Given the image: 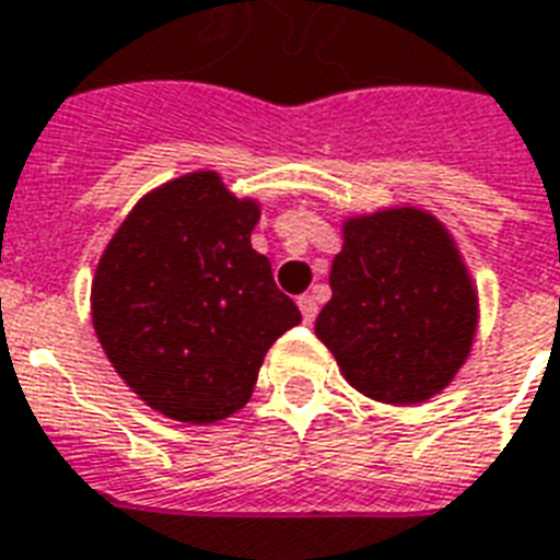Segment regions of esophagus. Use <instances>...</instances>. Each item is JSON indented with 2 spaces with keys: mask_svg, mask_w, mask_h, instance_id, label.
<instances>
[{
  "mask_svg": "<svg viewBox=\"0 0 560 560\" xmlns=\"http://www.w3.org/2000/svg\"><path fill=\"white\" fill-rule=\"evenodd\" d=\"M298 306H301V312H303V320H306V324H312V320H315V315H318V301H315L312 294H303V298H298Z\"/></svg>",
  "mask_w": 560,
  "mask_h": 560,
  "instance_id": "esophagus-1",
  "label": "esophagus"
}]
</instances>
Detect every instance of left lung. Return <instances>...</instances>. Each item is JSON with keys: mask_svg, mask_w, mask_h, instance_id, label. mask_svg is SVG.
Listing matches in <instances>:
<instances>
[{"mask_svg": "<svg viewBox=\"0 0 560 560\" xmlns=\"http://www.w3.org/2000/svg\"><path fill=\"white\" fill-rule=\"evenodd\" d=\"M329 289L315 336L371 400L423 402L465 365L476 289L435 215L400 207L345 221Z\"/></svg>", "mask_w": 560, "mask_h": 560, "instance_id": "1", "label": "left lung"}]
</instances>
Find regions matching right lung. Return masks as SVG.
I'll return each mask as SVG.
<instances>
[{"mask_svg": "<svg viewBox=\"0 0 560 560\" xmlns=\"http://www.w3.org/2000/svg\"><path fill=\"white\" fill-rule=\"evenodd\" d=\"M259 203L215 172L142 198L93 280V327L116 374L154 411L215 423L254 394L268 348L301 324L268 257L250 248Z\"/></svg>", "mask_w": 560, "mask_h": 560, "instance_id": "add662e5", "label": "right lung"}]
</instances>
